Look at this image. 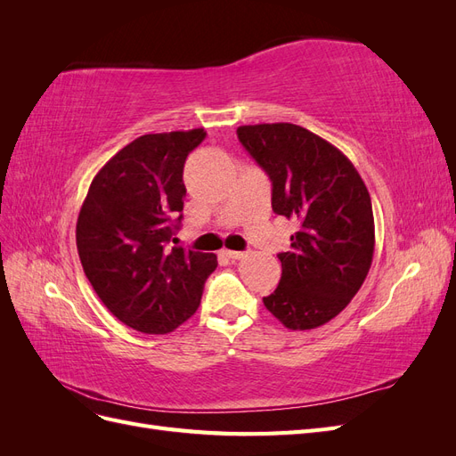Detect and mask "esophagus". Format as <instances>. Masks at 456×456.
Segmentation results:
<instances>
[{"instance_id": "esophagus-1", "label": "esophagus", "mask_w": 456, "mask_h": 456, "mask_svg": "<svg viewBox=\"0 0 456 456\" xmlns=\"http://www.w3.org/2000/svg\"><path fill=\"white\" fill-rule=\"evenodd\" d=\"M224 255L228 256V258H232V260H240V258H243L245 256V253H241V251H224Z\"/></svg>"}]
</instances>
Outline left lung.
<instances>
[{"label": "left lung", "mask_w": 456, "mask_h": 456, "mask_svg": "<svg viewBox=\"0 0 456 456\" xmlns=\"http://www.w3.org/2000/svg\"><path fill=\"white\" fill-rule=\"evenodd\" d=\"M238 139L272 181V209L293 218L291 251L266 310L293 330L333 320L363 285L375 253V218L360 173L338 148L293 123L238 127Z\"/></svg>", "instance_id": "8db88e82"}]
</instances>
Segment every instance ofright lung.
<instances>
[{
  "label": "right lung",
  "instance_id": "1",
  "mask_svg": "<svg viewBox=\"0 0 456 456\" xmlns=\"http://www.w3.org/2000/svg\"><path fill=\"white\" fill-rule=\"evenodd\" d=\"M203 129L142 134L96 173L81 205L76 243L94 293L121 323L171 333L200 306L216 255L171 247L181 226L184 161Z\"/></svg>",
  "mask_w": 456,
  "mask_h": 456
}]
</instances>
